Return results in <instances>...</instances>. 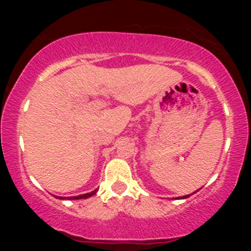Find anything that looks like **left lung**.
Instances as JSON below:
<instances>
[{"mask_svg":"<svg viewBox=\"0 0 251 251\" xmlns=\"http://www.w3.org/2000/svg\"><path fill=\"white\" fill-rule=\"evenodd\" d=\"M190 196H191V195H188V196H183V197H181V198H188V197H190Z\"/></svg>","mask_w":251,"mask_h":251,"instance_id":"obj_1","label":"left lung"}]
</instances>
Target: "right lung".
I'll use <instances>...</instances> for the list:
<instances>
[{
    "label": "right lung",
    "instance_id": "add662e5",
    "mask_svg": "<svg viewBox=\"0 0 251 251\" xmlns=\"http://www.w3.org/2000/svg\"><path fill=\"white\" fill-rule=\"evenodd\" d=\"M98 190H94V191L89 192V194H85V195H80V196H74V197H67V200H85V198L91 197V196L96 195ZM60 200H63V197H59Z\"/></svg>",
    "mask_w": 251,
    "mask_h": 251
}]
</instances>
